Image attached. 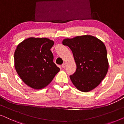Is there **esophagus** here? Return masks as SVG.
<instances>
[{
	"label": "esophagus",
	"mask_w": 124,
	"mask_h": 124,
	"mask_svg": "<svg viewBox=\"0 0 124 124\" xmlns=\"http://www.w3.org/2000/svg\"><path fill=\"white\" fill-rule=\"evenodd\" d=\"M66 65H67V64L66 63H63L62 64V67L63 68H64L66 67Z\"/></svg>",
	"instance_id": "1"
}]
</instances>
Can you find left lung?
Returning <instances> with one entry per match:
<instances>
[{
    "label": "left lung",
    "mask_w": 124,
    "mask_h": 124,
    "mask_svg": "<svg viewBox=\"0 0 124 124\" xmlns=\"http://www.w3.org/2000/svg\"><path fill=\"white\" fill-rule=\"evenodd\" d=\"M62 44L72 50L77 69L70 78L79 90L88 92L99 85L107 73L108 62L104 44L91 35L65 39Z\"/></svg>",
    "instance_id": "obj_1"
}]
</instances>
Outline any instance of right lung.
I'll return each mask as SVG.
<instances>
[{"instance_id": "add662e5", "label": "right lung", "mask_w": 124, "mask_h": 124, "mask_svg": "<svg viewBox=\"0 0 124 124\" xmlns=\"http://www.w3.org/2000/svg\"><path fill=\"white\" fill-rule=\"evenodd\" d=\"M54 41L46 38H29L22 42L15 50V67L27 85L40 89L50 84L60 68L54 62L50 49Z\"/></svg>"}]
</instances>
